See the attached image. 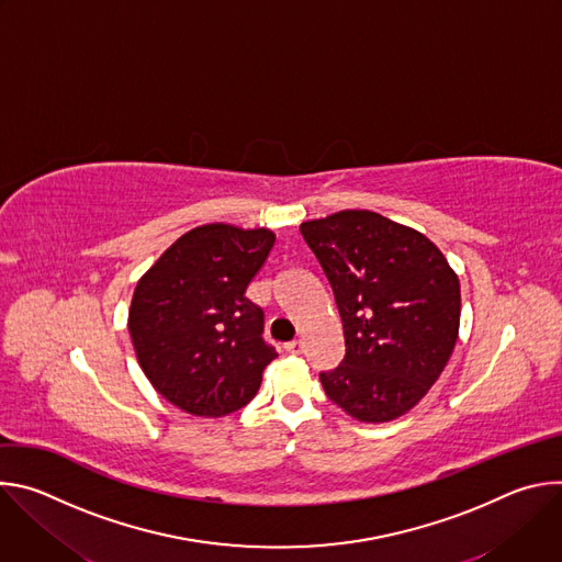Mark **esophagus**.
<instances>
[{
  "mask_svg": "<svg viewBox=\"0 0 562 562\" xmlns=\"http://www.w3.org/2000/svg\"><path fill=\"white\" fill-rule=\"evenodd\" d=\"M284 349H286V353H291V356H300V353L304 351V342H302V340H293V342L284 345Z\"/></svg>",
  "mask_w": 562,
  "mask_h": 562,
  "instance_id": "esophagus-1",
  "label": "esophagus"
}]
</instances>
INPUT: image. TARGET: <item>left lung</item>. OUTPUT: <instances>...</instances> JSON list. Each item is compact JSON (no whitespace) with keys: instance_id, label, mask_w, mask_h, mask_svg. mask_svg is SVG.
<instances>
[{"instance_id":"obj_1","label":"left lung","mask_w":562,"mask_h":562,"mask_svg":"<svg viewBox=\"0 0 562 562\" xmlns=\"http://www.w3.org/2000/svg\"><path fill=\"white\" fill-rule=\"evenodd\" d=\"M342 317L345 360L319 373L329 400L369 425L409 414L445 371L460 329V280L431 239L373 211L300 224Z\"/></svg>"}]
</instances>
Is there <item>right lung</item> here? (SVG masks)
I'll return each mask as SVG.
<instances>
[{
  "mask_svg": "<svg viewBox=\"0 0 562 562\" xmlns=\"http://www.w3.org/2000/svg\"><path fill=\"white\" fill-rule=\"evenodd\" d=\"M276 245L271 228L211 222L187 231L137 280L128 334L137 362L178 409L220 418L256 397L278 353L245 293Z\"/></svg>",
  "mask_w": 562,
  "mask_h": 562,
  "instance_id": "1",
  "label": "right lung"
}]
</instances>
